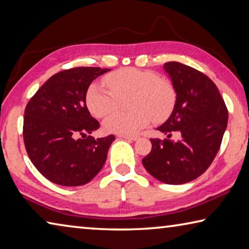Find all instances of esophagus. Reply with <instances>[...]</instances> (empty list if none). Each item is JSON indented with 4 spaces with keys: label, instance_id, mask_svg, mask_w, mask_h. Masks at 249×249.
I'll list each match as a JSON object with an SVG mask.
<instances>
[{
    "label": "esophagus",
    "instance_id": "34e87169",
    "mask_svg": "<svg viewBox=\"0 0 249 249\" xmlns=\"http://www.w3.org/2000/svg\"><path fill=\"white\" fill-rule=\"evenodd\" d=\"M118 137H120V139L128 140V141H137V140H139V136H134V135H120Z\"/></svg>",
    "mask_w": 249,
    "mask_h": 249
}]
</instances>
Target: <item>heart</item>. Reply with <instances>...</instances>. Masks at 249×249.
<instances>
[{"instance_id":"heart-1","label":"heart","mask_w":249,"mask_h":249,"mask_svg":"<svg viewBox=\"0 0 249 249\" xmlns=\"http://www.w3.org/2000/svg\"><path fill=\"white\" fill-rule=\"evenodd\" d=\"M107 89L94 83L86 93V104L96 117H104L115 109L120 98L132 94L129 112H114L103 122L107 133L131 135L155 121H163L174 107L176 90L169 81L160 78L153 71L123 68L104 77Z\"/></svg>"}]
</instances>
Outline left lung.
<instances>
[{
  "mask_svg": "<svg viewBox=\"0 0 249 249\" xmlns=\"http://www.w3.org/2000/svg\"><path fill=\"white\" fill-rule=\"evenodd\" d=\"M164 70L175 88L176 102L157 129L167 137L179 132L181 140L152 139V151L142 163L156 179L179 185L210 167L226 131L228 110L215 83L202 72L179 62L165 63Z\"/></svg>",
  "mask_w": 249,
  "mask_h": 249,
  "instance_id": "obj_1",
  "label": "left lung"
}]
</instances>
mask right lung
I'll list each match as a JSON object with an SVG mask.
<instances>
[{
  "label": "right lung",
  "mask_w": 249,
  "mask_h": 249,
  "mask_svg": "<svg viewBox=\"0 0 249 249\" xmlns=\"http://www.w3.org/2000/svg\"><path fill=\"white\" fill-rule=\"evenodd\" d=\"M110 71L75 68L51 76L27 103L23 139L30 160L47 179L62 186H81L105 164L115 137L88 134L100 123L90 116L86 93L96 77Z\"/></svg>",
  "instance_id": "1"
}]
</instances>
